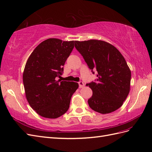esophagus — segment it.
Wrapping results in <instances>:
<instances>
[{
	"instance_id": "1",
	"label": "esophagus",
	"mask_w": 152,
	"mask_h": 152,
	"mask_svg": "<svg viewBox=\"0 0 152 152\" xmlns=\"http://www.w3.org/2000/svg\"><path fill=\"white\" fill-rule=\"evenodd\" d=\"M78 84H79L80 88H83L84 86H85V84H84V83H83V81H80L79 83H78Z\"/></svg>"
}]
</instances>
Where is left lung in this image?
Listing matches in <instances>:
<instances>
[{"label": "left lung", "mask_w": 152, "mask_h": 152, "mask_svg": "<svg viewBox=\"0 0 152 152\" xmlns=\"http://www.w3.org/2000/svg\"><path fill=\"white\" fill-rule=\"evenodd\" d=\"M76 50L83 56L89 69L97 71V79L86 84L92 90L90 107L107 114L122 106L130 91L131 72L123 55L107 42L91 39L75 41Z\"/></svg>", "instance_id": "left-lung-1"}]
</instances>
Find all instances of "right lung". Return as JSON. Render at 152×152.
Returning a JSON list of instances; mask_svg holds the SVG:
<instances>
[{
    "label": "right lung",
    "instance_id": "obj_1",
    "mask_svg": "<svg viewBox=\"0 0 152 152\" xmlns=\"http://www.w3.org/2000/svg\"><path fill=\"white\" fill-rule=\"evenodd\" d=\"M74 46V41L48 39L34 49L26 63L23 74L26 98L45 118H57L66 113L78 88L76 82L57 80Z\"/></svg>",
    "mask_w": 152,
    "mask_h": 152
}]
</instances>
